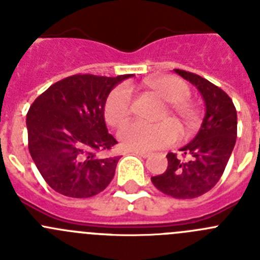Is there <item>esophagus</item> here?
<instances>
[{
  "instance_id": "esophagus-1",
  "label": "esophagus",
  "mask_w": 260,
  "mask_h": 260,
  "mask_svg": "<svg viewBox=\"0 0 260 260\" xmlns=\"http://www.w3.org/2000/svg\"><path fill=\"white\" fill-rule=\"evenodd\" d=\"M132 153H133V154L140 155V157H143V158H148L150 155L149 152H144V150H135V149H133Z\"/></svg>"
}]
</instances>
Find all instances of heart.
<instances>
[{"label": "heart", "instance_id": "heart-1", "mask_svg": "<svg viewBox=\"0 0 260 260\" xmlns=\"http://www.w3.org/2000/svg\"><path fill=\"white\" fill-rule=\"evenodd\" d=\"M144 85L152 94L166 101L167 110L163 116L170 112L190 132L199 121L198 108L189 101V85L175 76H159L144 81ZM132 113V93L126 85H118L108 94L105 105L106 121L113 127H120L126 122ZM180 137L179 127L174 121H163L159 123H147L135 121L123 126L118 133L123 147L135 150H153L174 144Z\"/></svg>", "mask_w": 260, "mask_h": 260}]
</instances>
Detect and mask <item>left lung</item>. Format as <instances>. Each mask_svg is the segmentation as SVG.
<instances>
[{"label": "left lung", "instance_id": "8db88e82", "mask_svg": "<svg viewBox=\"0 0 260 260\" xmlns=\"http://www.w3.org/2000/svg\"><path fill=\"white\" fill-rule=\"evenodd\" d=\"M200 91L206 116L197 137L182 147V157L169 153V166L152 182L163 194L176 199H192L206 194L221 179L236 143L237 113L229 95L207 79L175 69Z\"/></svg>", "mask_w": 260, "mask_h": 260}]
</instances>
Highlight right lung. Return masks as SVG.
Returning <instances> with one entry per match:
<instances>
[{"mask_svg":"<svg viewBox=\"0 0 260 260\" xmlns=\"http://www.w3.org/2000/svg\"><path fill=\"white\" fill-rule=\"evenodd\" d=\"M78 74L52 84L26 115L28 147L47 184L65 197L100 194L120 157H100L117 144L105 122L110 91L125 79Z\"/></svg>","mask_w":260,"mask_h":260,"instance_id":"add662e5","label":"right lung"}]
</instances>
